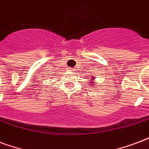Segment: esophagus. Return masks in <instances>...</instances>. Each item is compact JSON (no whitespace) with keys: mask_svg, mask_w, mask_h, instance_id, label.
Wrapping results in <instances>:
<instances>
[{"mask_svg":"<svg viewBox=\"0 0 149 149\" xmlns=\"http://www.w3.org/2000/svg\"><path fill=\"white\" fill-rule=\"evenodd\" d=\"M68 71H73V70H72V67H69L68 68Z\"/></svg>","mask_w":149,"mask_h":149,"instance_id":"34e87169","label":"esophagus"}]
</instances>
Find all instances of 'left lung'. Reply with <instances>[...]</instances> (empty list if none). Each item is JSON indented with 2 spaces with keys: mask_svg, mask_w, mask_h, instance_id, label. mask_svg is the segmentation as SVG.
Segmentation results:
<instances>
[{
  "mask_svg": "<svg viewBox=\"0 0 149 149\" xmlns=\"http://www.w3.org/2000/svg\"><path fill=\"white\" fill-rule=\"evenodd\" d=\"M91 83H92V82H91Z\"/></svg>",
  "mask_w": 149,
  "mask_h": 149,
  "instance_id": "1",
  "label": "left lung"
}]
</instances>
